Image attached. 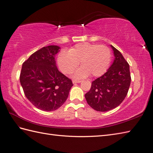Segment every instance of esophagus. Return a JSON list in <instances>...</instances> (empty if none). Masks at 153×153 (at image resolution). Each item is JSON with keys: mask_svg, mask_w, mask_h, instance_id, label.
<instances>
[{"mask_svg": "<svg viewBox=\"0 0 153 153\" xmlns=\"http://www.w3.org/2000/svg\"><path fill=\"white\" fill-rule=\"evenodd\" d=\"M81 82V80H73V83H77Z\"/></svg>", "mask_w": 153, "mask_h": 153, "instance_id": "1", "label": "esophagus"}]
</instances>
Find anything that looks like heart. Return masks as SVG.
<instances>
[{"mask_svg":"<svg viewBox=\"0 0 153 153\" xmlns=\"http://www.w3.org/2000/svg\"><path fill=\"white\" fill-rule=\"evenodd\" d=\"M111 59V50L107 46L81 43L70 48L68 52L60 51L57 56V62L62 73L70 74L79 62L82 68L77 71L75 76L80 78L88 74L94 77L101 76L108 69Z\"/></svg>","mask_w":153,"mask_h":153,"instance_id":"b5f03b06","label":"heart"}]
</instances>
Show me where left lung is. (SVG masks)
<instances>
[{"instance_id": "8db88e82", "label": "left lung", "mask_w": 153, "mask_h": 153, "mask_svg": "<svg viewBox=\"0 0 153 153\" xmlns=\"http://www.w3.org/2000/svg\"><path fill=\"white\" fill-rule=\"evenodd\" d=\"M115 60L104 75L92 82L85 97L91 107L107 111L119 106L126 97L131 82L130 66L119 50L111 45Z\"/></svg>"}]
</instances>
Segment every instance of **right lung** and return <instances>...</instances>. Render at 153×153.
<instances>
[{"instance_id":"1","label":"right lung","mask_w":153,"mask_h":153,"mask_svg":"<svg viewBox=\"0 0 153 153\" xmlns=\"http://www.w3.org/2000/svg\"><path fill=\"white\" fill-rule=\"evenodd\" d=\"M60 48L49 45L33 53L23 64L20 83L27 98L42 111H52L63 105L72 81L60 72L55 55Z\"/></svg>"}]
</instances>
